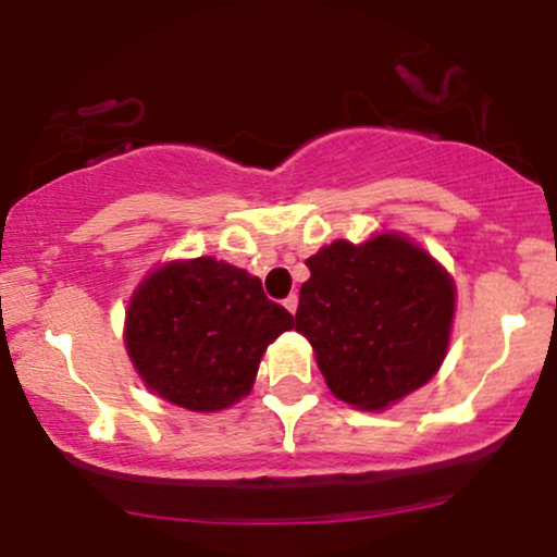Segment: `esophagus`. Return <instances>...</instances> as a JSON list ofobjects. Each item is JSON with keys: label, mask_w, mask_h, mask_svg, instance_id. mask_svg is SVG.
I'll return each mask as SVG.
<instances>
[{"label": "esophagus", "mask_w": 557, "mask_h": 557, "mask_svg": "<svg viewBox=\"0 0 557 557\" xmlns=\"http://www.w3.org/2000/svg\"><path fill=\"white\" fill-rule=\"evenodd\" d=\"M285 309L290 311V314H296V309H298V296H296V293H290V296L285 298Z\"/></svg>", "instance_id": "esophagus-1"}]
</instances>
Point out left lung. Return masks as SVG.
Here are the masks:
<instances>
[{"label": "left lung", "instance_id": "8db88e82", "mask_svg": "<svg viewBox=\"0 0 557 557\" xmlns=\"http://www.w3.org/2000/svg\"><path fill=\"white\" fill-rule=\"evenodd\" d=\"M296 332L335 398L367 411L430 382L450 341L456 290L430 253L400 235L335 240L306 259Z\"/></svg>", "mask_w": 557, "mask_h": 557}]
</instances>
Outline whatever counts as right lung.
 Listing matches in <instances>:
<instances>
[{
  "label": "right lung",
  "instance_id": "obj_1",
  "mask_svg": "<svg viewBox=\"0 0 557 557\" xmlns=\"http://www.w3.org/2000/svg\"><path fill=\"white\" fill-rule=\"evenodd\" d=\"M293 330L259 277L209 257L159 267L127 309L125 343L146 387L188 411H220L253 385L267 345Z\"/></svg>",
  "mask_w": 557,
  "mask_h": 557
}]
</instances>
